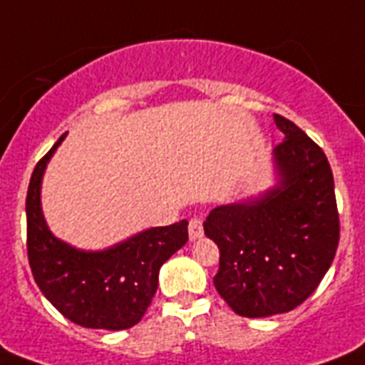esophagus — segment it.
<instances>
[{
  "instance_id": "1",
  "label": "esophagus",
  "mask_w": 365,
  "mask_h": 365,
  "mask_svg": "<svg viewBox=\"0 0 365 365\" xmlns=\"http://www.w3.org/2000/svg\"><path fill=\"white\" fill-rule=\"evenodd\" d=\"M202 234H204L202 221L197 217H192L191 221H189V238L198 240V238H202Z\"/></svg>"
}]
</instances>
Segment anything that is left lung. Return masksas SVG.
I'll use <instances>...</instances> for the list:
<instances>
[{"mask_svg":"<svg viewBox=\"0 0 365 365\" xmlns=\"http://www.w3.org/2000/svg\"><path fill=\"white\" fill-rule=\"evenodd\" d=\"M283 140L274 148L279 183L251 202L210 212L204 234L219 247L213 277L234 313L269 317L306 302L339 244L334 176L327 155L300 127L279 114Z\"/></svg>","mask_w":365,"mask_h":365,"instance_id":"left-lung-1","label":"left lung"}]
</instances>
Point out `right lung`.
I'll return each instance as SVG.
<instances>
[{
	"instance_id": "obj_1",
	"label": "right lung",
	"mask_w": 365,
	"mask_h": 365,
	"mask_svg": "<svg viewBox=\"0 0 365 365\" xmlns=\"http://www.w3.org/2000/svg\"><path fill=\"white\" fill-rule=\"evenodd\" d=\"M65 135L35 165L26 197L28 259L46 300L71 322L125 330L140 321L159 283V269L187 242V221L153 227L105 251H80L58 240L41 210V180Z\"/></svg>"
}]
</instances>
